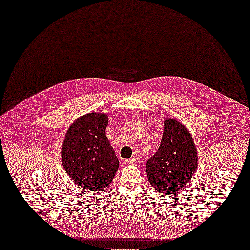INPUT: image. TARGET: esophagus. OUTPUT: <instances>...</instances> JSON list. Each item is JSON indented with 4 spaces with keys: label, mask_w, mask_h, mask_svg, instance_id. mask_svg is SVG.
Wrapping results in <instances>:
<instances>
[{
    "label": "esophagus",
    "mask_w": 250,
    "mask_h": 250,
    "mask_svg": "<svg viewBox=\"0 0 250 250\" xmlns=\"http://www.w3.org/2000/svg\"><path fill=\"white\" fill-rule=\"evenodd\" d=\"M124 166H132L136 163V159L135 158H130V159H125L123 160Z\"/></svg>",
    "instance_id": "34e87169"
}]
</instances>
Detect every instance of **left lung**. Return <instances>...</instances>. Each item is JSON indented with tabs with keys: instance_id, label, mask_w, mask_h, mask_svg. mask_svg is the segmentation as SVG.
Returning <instances> with one entry per match:
<instances>
[{
	"instance_id": "1",
	"label": "left lung",
	"mask_w": 250,
	"mask_h": 250,
	"mask_svg": "<svg viewBox=\"0 0 250 250\" xmlns=\"http://www.w3.org/2000/svg\"><path fill=\"white\" fill-rule=\"evenodd\" d=\"M160 147L147 161L150 184L161 194L181 190L197 168V151L188 129L176 119L166 118Z\"/></svg>"
}]
</instances>
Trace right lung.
<instances>
[{"label": "right lung", "mask_w": 250, "mask_h": 250, "mask_svg": "<svg viewBox=\"0 0 250 250\" xmlns=\"http://www.w3.org/2000/svg\"><path fill=\"white\" fill-rule=\"evenodd\" d=\"M108 115L89 113L68 128L61 149L67 175L83 190L102 191L113 181L119 160L106 137Z\"/></svg>", "instance_id": "1"}]
</instances>
